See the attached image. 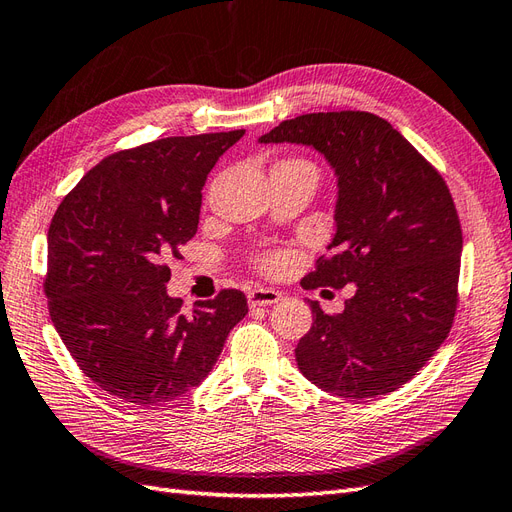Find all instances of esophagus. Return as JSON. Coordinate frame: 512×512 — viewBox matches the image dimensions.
Listing matches in <instances>:
<instances>
[{"mask_svg":"<svg viewBox=\"0 0 512 512\" xmlns=\"http://www.w3.org/2000/svg\"><path fill=\"white\" fill-rule=\"evenodd\" d=\"M281 298L283 296L279 294V291L259 287V289H253L251 294H248V304H251V306H270L274 302H279Z\"/></svg>","mask_w":512,"mask_h":512,"instance_id":"1","label":"esophagus"}]
</instances>
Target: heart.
<instances>
[{
    "label": "heart",
    "mask_w": 512,
    "mask_h": 512,
    "mask_svg": "<svg viewBox=\"0 0 512 512\" xmlns=\"http://www.w3.org/2000/svg\"><path fill=\"white\" fill-rule=\"evenodd\" d=\"M274 167H298V169H313L315 167L309 163V160L304 158H289V160H281V163H276ZM289 266V255L287 253H270V255H264L259 259V268L268 272V274H279L283 272L285 268Z\"/></svg>",
    "instance_id": "obj_1"
}]
</instances>
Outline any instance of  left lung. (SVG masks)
I'll list each match as a JSON object with an SVG mask.
<instances>
[{"mask_svg": "<svg viewBox=\"0 0 512 512\" xmlns=\"http://www.w3.org/2000/svg\"><path fill=\"white\" fill-rule=\"evenodd\" d=\"M259 143L324 154L337 175V233L304 289L354 285L339 315L311 300L296 347L302 375L343 399L388 394L425 367L457 311L463 236L444 178L399 130L367 111L306 113Z\"/></svg>", "mask_w": 512, "mask_h": 512, "instance_id": "8db88e82", "label": "left lung"}]
</instances>
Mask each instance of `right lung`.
<instances>
[{"instance_id":"1","label":"right lung","mask_w":512,"mask_h":512,"mask_svg":"<svg viewBox=\"0 0 512 512\" xmlns=\"http://www.w3.org/2000/svg\"><path fill=\"white\" fill-rule=\"evenodd\" d=\"M244 130L167 137L115 152L87 171L49 227L45 294L70 356L130 405H160L206 379L248 313L223 289L191 313L167 294L180 246L197 233L208 173Z\"/></svg>"}]
</instances>
